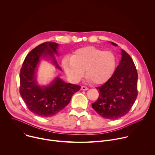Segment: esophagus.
<instances>
[{"instance_id":"34e87169","label":"esophagus","mask_w":155,"mask_h":155,"mask_svg":"<svg viewBox=\"0 0 155 155\" xmlns=\"http://www.w3.org/2000/svg\"><path fill=\"white\" fill-rule=\"evenodd\" d=\"M81 90H83V91H86V90H88V87H87L86 86H82L81 87Z\"/></svg>"}]
</instances>
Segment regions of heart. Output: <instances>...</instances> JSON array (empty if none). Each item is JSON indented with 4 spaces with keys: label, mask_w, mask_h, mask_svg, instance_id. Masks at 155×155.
<instances>
[{
    "label": "heart",
    "mask_w": 155,
    "mask_h": 155,
    "mask_svg": "<svg viewBox=\"0 0 155 155\" xmlns=\"http://www.w3.org/2000/svg\"><path fill=\"white\" fill-rule=\"evenodd\" d=\"M62 65L65 74L72 81H79L85 71L88 81L101 84L114 74L117 58L111 51L86 47L75 51L71 57L65 56L62 60Z\"/></svg>",
    "instance_id": "b5f03b06"
}]
</instances>
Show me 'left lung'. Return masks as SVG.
<instances>
[{
	"instance_id": "left-lung-1",
	"label": "left lung",
	"mask_w": 155,
	"mask_h": 155,
	"mask_svg": "<svg viewBox=\"0 0 155 155\" xmlns=\"http://www.w3.org/2000/svg\"><path fill=\"white\" fill-rule=\"evenodd\" d=\"M117 47L116 43L110 42ZM114 74L104 84L97 87V100L92 107L102 117L117 120L126 115L137 96V72L130 56L123 50Z\"/></svg>"
}]
</instances>
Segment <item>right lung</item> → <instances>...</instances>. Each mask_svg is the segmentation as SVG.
I'll return each mask as SVG.
<instances>
[{"mask_svg": "<svg viewBox=\"0 0 155 155\" xmlns=\"http://www.w3.org/2000/svg\"><path fill=\"white\" fill-rule=\"evenodd\" d=\"M59 44L45 42L33 49L26 57L19 74L20 94L30 111L41 117H50L70 102L81 86L64 81L58 77L47 86L40 85L36 78L38 65L42 58L51 61L59 70L54 54L59 55Z\"/></svg>", "mask_w": 155, "mask_h": 155, "instance_id": "obj_1", "label": "right lung"}]
</instances>
